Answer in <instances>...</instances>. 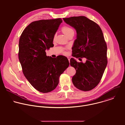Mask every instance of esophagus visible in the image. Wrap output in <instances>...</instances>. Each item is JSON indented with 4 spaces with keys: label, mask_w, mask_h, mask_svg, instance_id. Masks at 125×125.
I'll return each instance as SVG.
<instances>
[{
    "label": "esophagus",
    "mask_w": 125,
    "mask_h": 125,
    "mask_svg": "<svg viewBox=\"0 0 125 125\" xmlns=\"http://www.w3.org/2000/svg\"><path fill=\"white\" fill-rule=\"evenodd\" d=\"M67 58H68V60H69V62H70V59H71V58H70V57H67Z\"/></svg>",
    "instance_id": "34e87169"
}]
</instances>
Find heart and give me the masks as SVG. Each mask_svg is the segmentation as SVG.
Instances as JSON below:
<instances>
[{"mask_svg":"<svg viewBox=\"0 0 125 125\" xmlns=\"http://www.w3.org/2000/svg\"><path fill=\"white\" fill-rule=\"evenodd\" d=\"M61 31L67 37H69L70 35L72 34H74L75 33L74 30L72 28L67 26H63L61 29Z\"/></svg>","mask_w":125,"mask_h":125,"instance_id":"obj_1","label":"heart"}]
</instances>
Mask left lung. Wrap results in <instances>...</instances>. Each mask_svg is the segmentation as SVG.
<instances>
[{
    "label": "left lung",
    "instance_id": "1",
    "mask_svg": "<svg viewBox=\"0 0 125 125\" xmlns=\"http://www.w3.org/2000/svg\"><path fill=\"white\" fill-rule=\"evenodd\" d=\"M63 20L77 32L72 56L86 59L83 63L81 58L80 62L71 58L70 65L76 71L72 82L80 90L91 91L99 83L107 64V47L102 31L96 23L85 16L72 17Z\"/></svg>",
    "mask_w": 125,
    "mask_h": 125
}]
</instances>
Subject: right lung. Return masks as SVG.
Returning <instances> with one entry per match:
<instances>
[{"label": "right lung", "instance_id": "add662e5", "mask_svg": "<svg viewBox=\"0 0 125 125\" xmlns=\"http://www.w3.org/2000/svg\"><path fill=\"white\" fill-rule=\"evenodd\" d=\"M61 18L41 20L30 24L23 31L19 42V59L23 74L31 85L41 93L54 90L59 77L68 67L65 56H47L46 49L54 46L53 39Z\"/></svg>", "mask_w": 125, "mask_h": 125}]
</instances>
